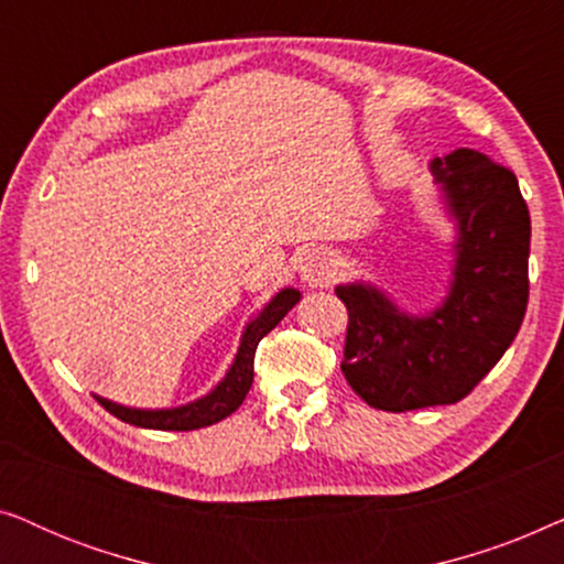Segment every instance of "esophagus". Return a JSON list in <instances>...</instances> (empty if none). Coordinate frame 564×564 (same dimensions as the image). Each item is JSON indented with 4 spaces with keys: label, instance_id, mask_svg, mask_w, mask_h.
<instances>
[{
    "label": "esophagus",
    "instance_id": "1",
    "mask_svg": "<svg viewBox=\"0 0 564 564\" xmlns=\"http://www.w3.org/2000/svg\"><path fill=\"white\" fill-rule=\"evenodd\" d=\"M334 272H336V264L334 259L328 257L326 251H307L303 264H300V274H303V280L307 284H326L334 280Z\"/></svg>",
    "mask_w": 564,
    "mask_h": 564
}]
</instances>
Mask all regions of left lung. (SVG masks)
<instances>
[{
    "mask_svg": "<svg viewBox=\"0 0 564 564\" xmlns=\"http://www.w3.org/2000/svg\"><path fill=\"white\" fill-rule=\"evenodd\" d=\"M429 169L454 223L442 303L411 313L372 282L336 284L349 311L341 372L367 405L390 413L469 395L511 346L529 303L531 218L513 172L475 149Z\"/></svg>",
    "mask_w": 564,
    "mask_h": 564,
    "instance_id": "8db88e82",
    "label": "left lung"
}]
</instances>
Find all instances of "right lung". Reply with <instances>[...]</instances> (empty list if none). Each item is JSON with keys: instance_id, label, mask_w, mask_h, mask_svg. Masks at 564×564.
I'll return each mask as SVG.
<instances>
[{"instance_id": "add662e5", "label": "right lung", "mask_w": 564, "mask_h": 564, "mask_svg": "<svg viewBox=\"0 0 564 564\" xmlns=\"http://www.w3.org/2000/svg\"><path fill=\"white\" fill-rule=\"evenodd\" d=\"M300 297H303L300 290L284 288L276 292L249 323H246L241 344H238V351L234 361H230L228 372L223 375V380L203 398L189 400V403L174 408H130L102 395L95 398L105 405V411H110L115 419L126 421L130 426L159 431H195L213 426V423L223 421L243 403L246 392L251 390L253 382V354H257L259 341L300 303Z\"/></svg>"}]
</instances>
